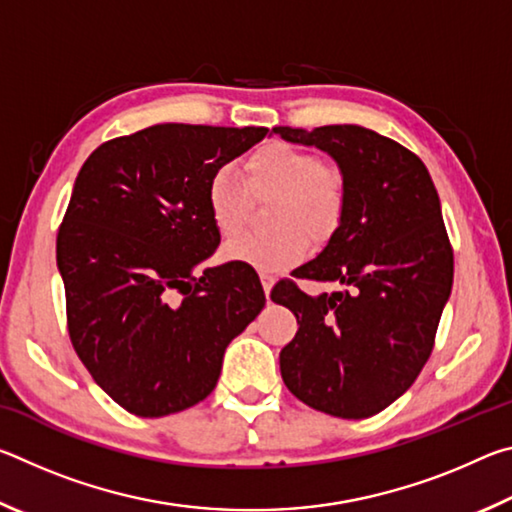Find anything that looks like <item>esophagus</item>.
I'll return each mask as SVG.
<instances>
[{
	"label": "esophagus",
	"instance_id": "1",
	"mask_svg": "<svg viewBox=\"0 0 512 512\" xmlns=\"http://www.w3.org/2000/svg\"><path fill=\"white\" fill-rule=\"evenodd\" d=\"M259 277H262V287H264V293H266V298H268V296H271L275 277L271 273H259Z\"/></svg>",
	"mask_w": 512,
	"mask_h": 512
}]
</instances>
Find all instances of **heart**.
<instances>
[{"mask_svg": "<svg viewBox=\"0 0 512 512\" xmlns=\"http://www.w3.org/2000/svg\"><path fill=\"white\" fill-rule=\"evenodd\" d=\"M244 180L253 196H273L275 230L244 235L223 248L228 262L257 271H284L302 262L311 250V231L327 239L345 212V183L339 169L320 164L318 155L298 146L271 142L259 146L244 164ZM207 216L223 239L244 228L248 194L230 167L216 169L205 187Z\"/></svg>", "mask_w": 512, "mask_h": 512, "instance_id": "1", "label": "heart"}]
</instances>
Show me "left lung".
Wrapping results in <instances>:
<instances>
[{"label":"left lung","mask_w":512,"mask_h":512,"mask_svg":"<svg viewBox=\"0 0 512 512\" xmlns=\"http://www.w3.org/2000/svg\"><path fill=\"white\" fill-rule=\"evenodd\" d=\"M273 133L332 155L345 183L339 228L323 253L293 271L341 289L307 296L282 280L271 291L300 325L280 352L282 379L311 409L370 418L420 375L452 293L454 253L438 192L418 155L370 128Z\"/></svg>","instance_id":"left-lung-1"}]
</instances>
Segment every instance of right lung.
<instances>
[{
    "mask_svg": "<svg viewBox=\"0 0 512 512\" xmlns=\"http://www.w3.org/2000/svg\"><path fill=\"white\" fill-rule=\"evenodd\" d=\"M266 133L149 126L101 144L76 176L56 239L69 339L128 413L162 418L205 400L225 348L264 309L250 266L194 271L221 241L207 180Z\"/></svg>",
    "mask_w": 512,
    "mask_h": 512,
    "instance_id": "add662e5",
    "label": "right lung"
}]
</instances>
